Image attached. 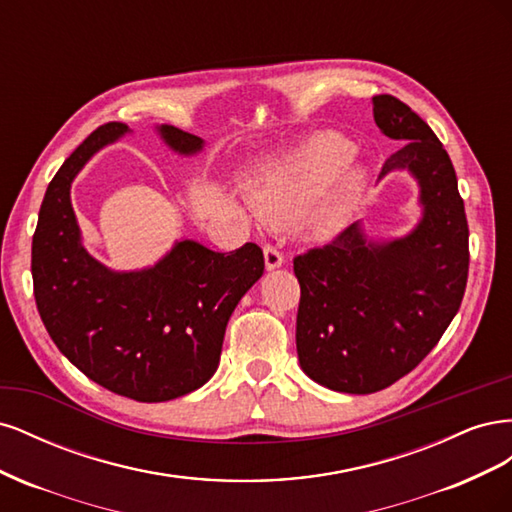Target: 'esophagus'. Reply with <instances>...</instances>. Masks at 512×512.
<instances>
[{
  "label": "esophagus",
  "instance_id": "esophagus-1",
  "mask_svg": "<svg viewBox=\"0 0 512 512\" xmlns=\"http://www.w3.org/2000/svg\"><path fill=\"white\" fill-rule=\"evenodd\" d=\"M282 262H284L282 250H277V247H273V245H267L265 247V267H267V271L280 269Z\"/></svg>",
  "mask_w": 512,
  "mask_h": 512
}]
</instances>
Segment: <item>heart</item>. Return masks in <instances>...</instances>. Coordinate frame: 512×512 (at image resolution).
<instances>
[{"instance_id":"heart-1","label":"heart","mask_w":512,"mask_h":512,"mask_svg":"<svg viewBox=\"0 0 512 512\" xmlns=\"http://www.w3.org/2000/svg\"><path fill=\"white\" fill-rule=\"evenodd\" d=\"M352 156L348 138L318 132L262 162L241 188L269 224H284L309 204L303 218L307 232L331 237L346 226L365 188V168L348 164Z\"/></svg>"}]
</instances>
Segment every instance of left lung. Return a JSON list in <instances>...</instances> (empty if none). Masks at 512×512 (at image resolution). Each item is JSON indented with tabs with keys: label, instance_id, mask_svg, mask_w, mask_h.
Listing matches in <instances>:
<instances>
[{
	"label": "left lung",
	"instance_id": "1",
	"mask_svg": "<svg viewBox=\"0 0 512 512\" xmlns=\"http://www.w3.org/2000/svg\"><path fill=\"white\" fill-rule=\"evenodd\" d=\"M380 132L404 143L380 179L408 170L423 213L404 237L374 241L354 222L294 258L301 284L297 352L305 374L331 391L367 395L406 376L459 312L468 282V220L446 149L408 104L374 96Z\"/></svg>",
	"mask_w": 512,
	"mask_h": 512
}]
</instances>
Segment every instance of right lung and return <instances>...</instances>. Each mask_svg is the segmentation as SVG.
Instances as JSON below:
<instances>
[{
    "mask_svg": "<svg viewBox=\"0 0 512 512\" xmlns=\"http://www.w3.org/2000/svg\"><path fill=\"white\" fill-rule=\"evenodd\" d=\"M179 156L205 141L156 128ZM130 128L104 123L61 164L46 188L32 243L34 297L55 346L104 389L136 401H168L200 389L220 365L228 318L265 271L256 243L222 254L181 239L156 265L113 271L91 256L72 209L74 177Z\"/></svg>",
    "mask_w": 512,
    "mask_h": 512,
    "instance_id": "1",
    "label": "right lung"
}]
</instances>
